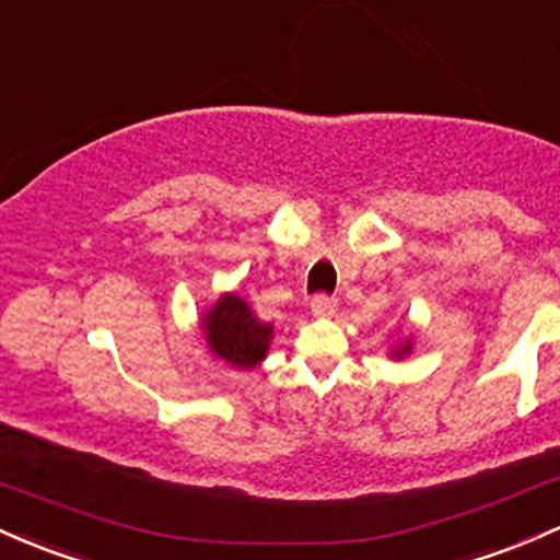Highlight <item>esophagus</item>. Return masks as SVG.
Here are the masks:
<instances>
[{"mask_svg":"<svg viewBox=\"0 0 560 560\" xmlns=\"http://www.w3.org/2000/svg\"><path fill=\"white\" fill-rule=\"evenodd\" d=\"M310 310H312V315L320 317V320H328V317L336 315L339 304H336L334 296H315V299H312Z\"/></svg>","mask_w":560,"mask_h":560,"instance_id":"34e87169","label":"esophagus"}]
</instances>
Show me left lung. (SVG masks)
Listing matches in <instances>:
<instances>
[{
  "label": "left lung",
  "instance_id": "1",
  "mask_svg": "<svg viewBox=\"0 0 560 560\" xmlns=\"http://www.w3.org/2000/svg\"><path fill=\"white\" fill-rule=\"evenodd\" d=\"M411 350H413V341H411V336H406L398 347H393V350H389V354L400 360V358H406V354H411Z\"/></svg>",
  "mask_w": 560,
  "mask_h": 560
}]
</instances>
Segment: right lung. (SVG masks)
Listing matches in <instances>:
<instances>
[{
	"label": "right lung",
	"instance_id": "add662e5",
	"mask_svg": "<svg viewBox=\"0 0 560 560\" xmlns=\"http://www.w3.org/2000/svg\"><path fill=\"white\" fill-rule=\"evenodd\" d=\"M200 328L208 350L240 371L256 369L267 358L269 341L275 339L272 323L258 320L240 293H221L202 315Z\"/></svg>",
	"mask_w": 560,
	"mask_h": 560
}]
</instances>
